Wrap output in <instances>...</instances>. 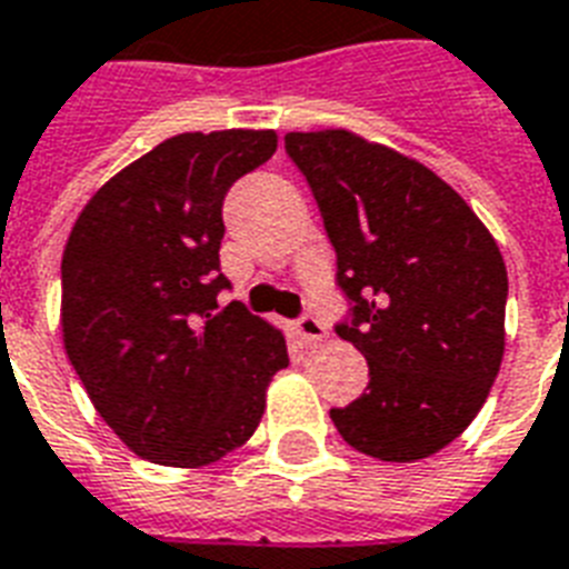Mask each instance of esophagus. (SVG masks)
Segmentation results:
<instances>
[{"instance_id": "1", "label": "esophagus", "mask_w": 569, "mask_h": 569, "mask_svg": "<svg viewBox=\"0 0 569 569\" xmlns=\"http://www.w3.org/2000/svg\"><path fill=\"white\" fill-rule=\"evenodd\" d=\"M297 332H299V338L306 341V345H320V341L326 338V326L320 323L317 317L306 315L297 320Z\"/></svg>"}]
</instances>
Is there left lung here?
Wrapping results in <instances>:
<instances>
[{
    "mask_svg": "<svg viewBox=\"0 0 569 569\" xmlns=\"http://www.w3.org/2000/svg\"><path fill=\"white\" fill-rule=\"evenodd\" d=\"M338 258L335 332L368 389L329 409L356 451L412 463L472 425L505 356L508 270L487 224L439 174L350 130L288 133Z\"/></svg>",
    "mask_w": 569,
    "mask_h": 569,
    "instance_id": "8db88e82",
    "label": "left lung"
}]
</instances>
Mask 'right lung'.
<instances>
[{
    "label": "right lung",
    "mask_w": 569,
    "mask_h": 569,
    "mask_svg": "<svg viewBox=\"0 0 569 569\" xmlns=\"http://www.w3.org/2000/svg\"><path fill=\"white\" fill-rule=\"evenodd\" d=\"M272 130L180 133L97 189L61 254V335L106 425L133 453L198 469L261 425L284 335L219 308L222 201L270 160Z\"/></svg>",
    "instance_id": "right-lung-1"
}]
</instances>
